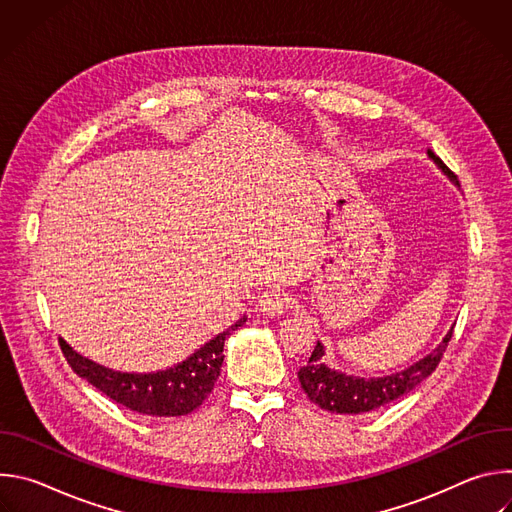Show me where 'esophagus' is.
<instances>
[{
    "label": "esophagus",
    "mask_w": 512,
    "mask_h": 512,
    "mask_svg": "<svg viewBox=\"0 0 512 512\" xmlns=\"http://www.w3.org/2000/svg\"><path fill=\"white\" fill-rule=\"evenodd\" d=\"M289 310V298L285 294H277V291H267L259 300V312L265 316H281Z\"/></svg>",
    "instance_id": "obj_1"
}]
</instances>
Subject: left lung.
I'll return each instance as SVG.
<instances>
[{
    "label": "left lung",
    "instance_id": "8db88e82",
    "mask_svg": "<svg viewBox=\"0 0 512 512\" xmlns=\"http://www.w3.org/2000/svg\"><path fill=\"white\" fill-rule=\"evenodd\" d=\"M427 158L454 186L460 188V182L454 176V172L431 150H427ZM452 330L454 328L448 330L442 342L437 344L429 354L415 360L403 371H395L383 377H356V375L336 371L324 358L326 356L324 344L318 342L310 360L298 371V379L302 383V389L310 397V401H314L324 411L342 413V415L377 411L379 407H385L401 399L403 395L411 393L435 371L452 338Z\"/></svg>",
    "mask_w": 512,
    "mask_h": 512
}]
</instances>
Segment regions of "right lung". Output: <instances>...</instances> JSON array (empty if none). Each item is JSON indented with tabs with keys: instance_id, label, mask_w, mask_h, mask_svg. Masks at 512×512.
Segmentation results:
<instances>
[{
	"instance_id": "obj_1",
	"label": "right lung",
	"mask_w": 512,
	"mask_h": 512,
	"mask_svg": "<svg viewBox=\"0 0 512 512\" xmlns=\"http://www.w3.org/2000/svg\"><path fill=\"white\" fill-rule=\"evenodd\" d=\"M245 322L247 316L204 342L186 360L154 373L113 371L77 352L64 338H60V348L72 371L119 405L143 415L178 417L192 413L210 395L218 375H221L225 340Z\"/></svg>"
}]
</instances>
